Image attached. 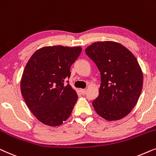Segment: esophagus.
<instances>
[{"label": "esophagus", "mask_w": 156, "mask_h": 156, "mask_svg": "<svg viewBox=\"0 0 156 156\" xmlns=\"http://www.w3.org/2000/svg\"><path fill=\"white\" fill-rule=\"evenodd\" d=\"M80 93H81L83 95H84L85 93H86V89H80Z\"/></svg>", "instance_id": "1"}]
</instances>
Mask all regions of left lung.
Masks as SVG:
<instances>
[{
  "mask_svg": "<svg viewBox=\"0 0 156 156\" xmlns=\"http://www.w3.org/2000/svg\"><path fill=\"white\" fill-rule=\"evenodd\" d=\"M85 51L101 72L99 95L92 102L95 112L109 121L122 119L136 106L143 88V71L136 58L114 41H98Z\"/></svg>",
  "mask_w": 156,
  "mask_h": 156,
  "instance_id": "obj_1",
  "label": "left lung"
}]
</instances>
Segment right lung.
Segmentation results:
<instances>
[{
	"instance_id": "add662e5",
	"label": "right lung",
	"mask_w": 156,
	"mask_h": 156,
	"mask_svg": "<svg viewBox=\"0 0 156 156\" xmlns=\"http://www.w3.org/2000/svg\"><path fill=\"white\" fill-rule=\"evenodd\" d=\"M82 48L62 45L37 50L27 63L20 80V91L27 106L46 126H58L70 117L78 95L64 80Z\"/></svg>"
}]
</instances>
